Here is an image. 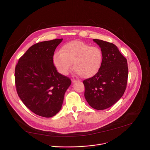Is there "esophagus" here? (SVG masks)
Returning <instances> with one entry per match:
<instances>
[{"instance_id":"obj_1","label":"esophagus","mask_w":150,"mask_h":150,"mask_svg":"<svg viewBox=\"0 0 150 150\" xmlns=\"http://www.w3.org/2000/svg\"><path fill=\"white\" fill-rule=\"evenodd\" d=\"M72 82L73 83H76V82H78V81L76 80V79H72Z\"/></svg>"}]
</instances>
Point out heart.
I'll return each instance as SVG.
<instances>
[{"label":"heart","mask_w":150,"mask_h":150,"mask_svg":"<svg viewBox=\"0 0 150 150\" xmlns=\"http://www.w3.org/2000/svg\"><path fill=\"white\" fill-rule=\"evenodd\" d=\"M103 59V52L99 47L74 41L64 45L60 52L54 54L53 62L57 71L62 75H67L73 64V68L78 75L89 78L98 72Z\"/></svg>","instance_id":"heart-1"}]
</instances>
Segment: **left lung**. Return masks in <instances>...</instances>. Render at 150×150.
Returning <instances> with one entry per match:
<instances>
[{
    "label": "left lung",
    "mask_w": 150,
    "mask_h": 150,
    "mask_svg": "<svg viewBox=\"0 0 150 150\" xmlns=\"http://www.w3.org/2000/svg\"><path fill=\"white\" fill-rule=\"evenodd\" d=\"M101 47L103 63L98 72L83 81L86 101L96 110L111 107L121 99L127 87L128 69L127 59L117 46L101 40L93 39Z\"/></svg>",
    "instance_id": "left-lung-1"
}]
</instances>
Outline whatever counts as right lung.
<instances>
[{
	"mask_svg": "<svg viewBox=\"0 0 150 150\" xmlns=\"http://www.w3.org/2000/svg\"><path fill=\"white\" fill-rule=\"evenodd\" d=\"M63 40L36 43L18 59L15 68L17 94L35 114L51 117L61 110L71 79L57 72L53 62L55 50Z\"/></svg>",
	"mask_w": 150,
	"mask_h": 150,
	"instance_id": "1",
	"label": "right lung"
}]
</instances>
